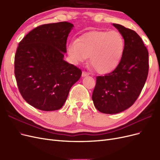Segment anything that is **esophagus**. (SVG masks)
I'll list each match as a JSON object with an SVG mask.
<instances>
[{
  "label": "esophagus",
  "instance_id": "1",
  "mask_svg": "<svg viewBox=\"0 0 160 160\" xmlns=\"http://www.w3.org/2000/svg\"><path fill=\"white\" fill-rule=\"evenodd\" d=\"M88 75H89L88 72H87L85 71H83V72H82V77H86V76H88Z\"/></svg>",
  "mask_w": 160,
  "mask_h": 160
}]
</instances>
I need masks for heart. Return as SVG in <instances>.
Here are the masks:
<instances>
[{"mask_svg":"<svg viewBox=\"0 0 160 160\" xmlns=\"http://www.w3.org/2000/svg\"><path fill=\"white\" fill-rule=\"evenodd\" d=\"M125 50V40L118 31H94L69 43L67 51L72 63L78 65L90 56V64L100 74H107L118 67Z\"/></svg>","mask_w":160,"mask_h":160,"instance_id":"1","label":"heart"}]
</instances>
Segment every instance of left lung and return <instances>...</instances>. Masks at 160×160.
<instances>
[{
  "label": "left lung",
  "instance_id": "left-lung-1",
  "mask_svg": "<svg viewBox=\"0 0 160 160\" xmlns=\"http://www.w3.org/2000/svg\"><path fill=\"white\" fill-rule=\"evenodd\" d=\"M125 40V50L115 69L96 77L92 95L95 107L100 112L115 114L130 108L146 83L149 70L148 51L136 32L113 24Z\"/></svg>",
  "mask_w": 160,
  "mask_h": 160
}]
</instances>
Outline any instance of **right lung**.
I'll use <instances>...</instances> for the list:
<instances>
[{
    "label": "right lung",
    "instance_id": "1",
    "mask_svg": "<svg viewBox=\"0 0 160 160\" xmlns=\"http://www.w3.org/2000/svg\"><path fill=\"white\" fill-rule=\"evenodd\" d=\"M70 22L42 25L19 42L14 57V74L19 91L27 102L45 111L61 109L81 69L64 60Z\"/></svg>",
    "mask_w": 160,
    "mask_h": 160
}]
</instances>
